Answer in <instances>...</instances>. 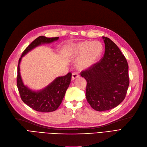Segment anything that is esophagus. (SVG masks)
Wrapping results in <instances>:
<instances>
[{"mask_svg": "<svg viewBox=\"0 0 147 147\" xmlns=\"http://www.w3.org/2000/svg\"><path fill=\"white\" fill-rule=\"evenodd\" d=\"M79 77L80 75L77 72H74L72 74V80H74L75 79L78 78Z\"/></svg>", "mask_w": 147, "mask_h": 147, "instance_id": "1", "label": "esophagus"}]
</instances>
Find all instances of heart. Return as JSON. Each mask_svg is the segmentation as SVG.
Segmentation results:
<instances>
[{"mask_svg": "<svg viewBox=\"0 0 147 147\" xmlns=\"http://www.w3.org/2000/svg\"><path fill=\"white\" fill-rule=\"evenodd\" d=\"M103 52L102 43L97 41H83L70 45L66 54L70 57L78 58L77 66L80 69L89 68L98 62Z\"/></svg>", "mask_w": 147, "mask_h": 147, "instance_id": "heart-1", "label": "heart"}]
</instances>
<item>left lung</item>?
<instances>
[{
	"mask_svg": "<svg viewBox=\"0 0 147 147\" xmlns=\"http://www.w3.org/2000/svg\"><path fill=\"white\" fill-rule=\"evenodd\" d=\"M102 38L105 43L103 57L80 74L87 81V101L98 111L110 110L121 104L130 83L125 57L113 41L107 37Z\"/></svg>",
	"mask_w": 147,
	"mask_h": 147,
	"instance_id": "obj_1",
	"label": "left lung"
}]
</instances>
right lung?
<instances>
[{
  "label": "right lung",
  "instance_id": "obj_1",
  "mask_svg": "<svg viewBox=\"0 0 147 147\" xmlns=\"http://www.w3.org/2000/svg\"><path fill=\"white\" fill-rule=\"evenodd\" d=\"M59 37L48 38L40 36L29 45L23 52L17 67V86L22 100L29 107L40 112H51L56 110L61 104L66 90L70 83L72 74L56 78L51 84L38 91H33L24 85L20 72V63L22 57L34 48L42 44L51 43Z\"/></svg>",
  "mask_w": 147,
  "mask_h": 147
}]
</instances>
